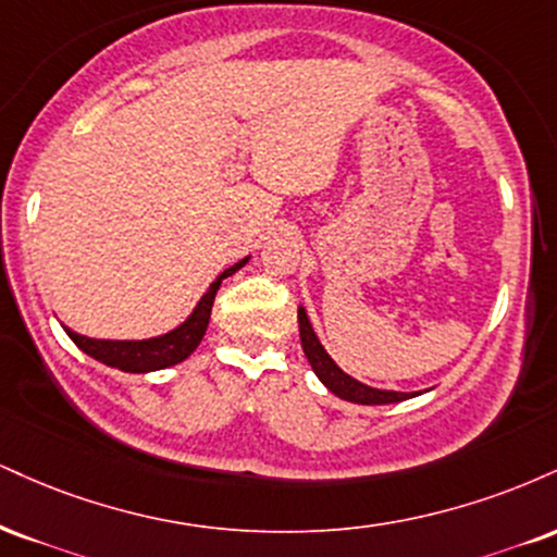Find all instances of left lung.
Listing matches in <instances>:
<instances>
[{
	"label": "left lung",
	"mask_w": 557,
	"mask_h": 557,
	"mask_svg": "<svg viewBox=\"0 0 557 557\" xmlns=\"http://www.w3.org/2000/svg\"><path fill=\"white\" fill-rule=\"evenodd\" d=\"M298 330H300V345L311 363L313 373H317L321 384H324L334 397L352 401V405H394V401H405L418 397L420 392H392V388H376L368 386L363 381L352 379L350 373H345L343 368L332 360V355L324 350V345L319 343L317 332H313L311 319H308L306 308L298 306Z\"/></svg>",
	"instance_id": "left-lung-1"
}]
</instances>
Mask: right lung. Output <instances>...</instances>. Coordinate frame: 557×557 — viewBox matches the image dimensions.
Returning a JSON list of instances; mask_svg holds the SVG:
<instances>
[{"mask_svg": "<svg viewBox=\"0 0 557 557\" xmlns=\"http://www.w3.org/2000/svg\"><path fill=\"white\" fill-rule=\"evenodd\" d=\"M251 257H244L236 261L233 267H227L214 277V283L207 287L205 296L197 300L194 311L186 317L176 330L158 334V337L147 339H98L87 337V334H79L70 326H64V332L70 334V339L75 343L85 355H90L98 363L119 368L124 373H150V371H163V368L184 363L189 355L197 350L199 343H202L207 324H210V313L214 296H218L220 285H223L225 277L236 274L240 267L249 264Z\"/></svg>", "mask_w": 557, "mask_h": 557, "instance_id": "1", "label": "right lung"}]
</instances>
